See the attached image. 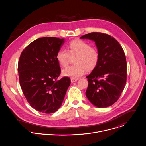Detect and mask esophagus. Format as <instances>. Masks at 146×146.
<instances>
[{
	"instance_id": "34e87169",
	"label": "esophagus",
	"mask_w": 146,
	"mask_h": 146,
	"mask_svg": "<svg viewBox=\"0 0 146 146\" xmlns=\"http://www.w3.org/2000/svg\"><path fill=\"white\" fill-rule=\"evenodd\" d=\"M70 80H71V82L73 83V82H74L77 81L78 80V78H72Z\"/></svg>"
}]
</instances>
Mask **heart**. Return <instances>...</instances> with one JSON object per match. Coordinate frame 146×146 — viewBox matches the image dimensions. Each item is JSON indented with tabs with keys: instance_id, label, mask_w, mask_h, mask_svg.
I'll list each match as a JSON object with an SVG mask.
<instances>
[{
	"instance_id": "obj_1",
	"label": "heart",
	"mask_w": 146,
	"mask_h": 146,
	"mask_svg": "<svg viewBox=\"0 0 146 146\" xmlns=\"http://www.w3.org/2000/svg\"><path fill=\"white\" fill-rule=\"evenodd\" d=\"M74 56V65L62 70V76L77 78L84 74L86 70L91 71L95 69L99 59L97 50L91 47L88 43L81 40L72 41L68 47V51L60 49L56 54L57 62L63 67L68 65L70 57Z\"/></svg>"
}]
</instances>
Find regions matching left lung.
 Here are the masks:
<instances>
[{
    "label": "left lung",
    "mask_w": 146,
    "mask_h": 146,
    "mask_svg": "<svg viewBox=\"0 0 146 146\" xmlns=\"http://www.w3.org/2000/svg\"><path fill=\"white\" fill-rule=\"evenodd\" d=\"M80 38L94 41L99 55L97 66L86 77V96L97 108L110 106L118 100L126 84L125 55L118 41L108 34L92 32Z\"/></svg>",
    "instance_id": "1"
}]
</instances>
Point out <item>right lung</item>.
<instances>
[{"instance_id": "obj_1", "label": "right lung", "mask_w": 146, "mask_h": 146, "mask_svg": "<svg viewBox=\"0 0 146 146\" xmlns=\"http://www.w3.org/2000/svg\"><path fill=\"white\" fill-rule=\"evenodd\" d=\"M64 43V38L41 37L30 43L19 57L21 87L29 105L39 112L56 111L70 85L68 77L58 80L60 69L56 54Z\"/></svg>"}]
</instances>
